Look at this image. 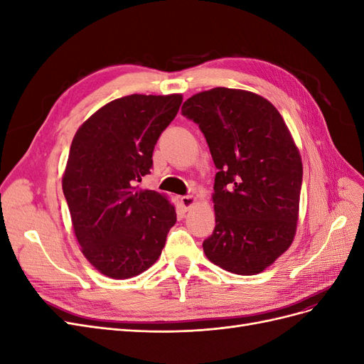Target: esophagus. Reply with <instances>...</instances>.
Instances as JSON below:
<instances>
[{"instance_id":"esophagus-1","label":"esophagus","mask_w":364,"mask_h":364,"mask_svg":"<svg viewBox=\"0 0 364 364\" xmlns=\"http://www.w3.org/2000/svg\"><path fill=\"white\" fill-rule=\"evenodd\" d=\"M196 203V197L193 196H182L181 197V205L183 206L185 211H188V209Z\"/></svg>"}]
</instances>
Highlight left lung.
Segmentation results:
<instances>
[{
	"label": "left lung",
	"mask_w": 364,
	"mask_h": 364,
	"mask_svg": "<svg viewBox=\"0 0 364 364\" xmlns=\"http://www.w3.org/2000/svg\"><path fill=\"white\" fill-rule=\"evenodd\" d=\"M182 115L199 124L218 170L206 258L237 274L262 272L290 247L299 214L302 161L287 124L264 97L229 87L190 97Z\"/></svg>",
	"instance_id": "8db88e82"
}]
</instances>
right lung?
Segmentation results:
<instances>
[{
	"instance_id": "right-lung-1",
	"label": "right lung",
	"mask_w": 364,
	"mask_h": 364,
	"mask_svg": "<svg viewBox=\"0 0 364 364\" xmlns=\"http://www.w3.org/2000/svg\"><path fill=\"white\" fill-rule=\"evenodd\" d=\"M181 94L117 98L87 118L71 142L62 188L83 255L106 277L127 279L156 262L174 206L138 182L174 119Z\"/></svg>"
}]
</instances>
